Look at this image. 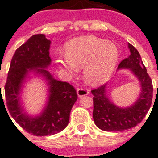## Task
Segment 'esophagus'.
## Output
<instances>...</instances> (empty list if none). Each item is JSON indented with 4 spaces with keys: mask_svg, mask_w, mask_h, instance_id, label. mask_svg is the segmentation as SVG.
I'll return each instance as SVG.
<instances>
[{
    "mask_svg": "<svg viewBox=\"0 0 158 158\" xmlns=\"http://www.w3.org/2000/svg\"><path fill=\"white\" fill-rule=\"evenodd\" d=\"M89 94V91L88 89H86V88H78L77 89V94L79 97H82V96H86Z\"/></svg>",
    "mask_w": 158,
    "mask_h": 158,
    "instance_id": "34e87169",
    "label": "esophagus"
}]
</instances>
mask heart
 Masks as SVG:
<instances>
[{
  "label": "heart",
  "mask_w": 158,
  "mask_h": 158,
  "mask_svg": "<svg viewBox=\"0 0 158 158\" xmlns=\"http://www.w3.org/2000/svg\"><path fill=\"white\" fill-rule=\"evenodd\" d=\"M67 57L57 59L60 69L70 75L83 68L86 83L92 86L102 84L113 73L119 56L116 44L93 35L73 38L65 45Z\"/></svg>",
  "instance_id": "1"
}]
</instances>
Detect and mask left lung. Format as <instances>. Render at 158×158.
Returning <instances> with one entry per match:
<instances>
[{
	"mask_svg": "<svg viewBox=\"0 0 158 158\" xmlns=\"http://www.w3.org/2000/svg\"><path fill=\"white\" fill-rule=\"evenodd\" d=\"M131 54L120 63L118 69H128L141 83V94L131 106L120 108L115 106L106 95V84L92 89L94 98L93 118L98 128L109 131H120L135 127L141 123L152 104L153 84L137 49L128 43Z\"/></svg>",
	"mask_w": 158,
	"mask_h": 158,
	"instance_id": "obj_1",
	"label": "left lung"
}]
</instances>
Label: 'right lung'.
Masks as SVG:
<instances>
[{
  "instance_id": "obj_1",
  "label": "right lung",
  "mask_w": 158,
  "mask_h": 158,
  "mask_svg": "<svg viewBox=\"0 0 158 158\" xmlns=\"http://www.w3.org/2000/svg\"><path fill=\"white\" fill-rule=\"evenodd\" d=\"M50 43L41 34L31 36L19 46L11 60L5 86L6 105L12 117L23 129L36 136L51 135L63 131L69 124L71 110L78 98L76 89L72 85L53 79L44 69L51 63ZM31 70L43 76L50 86L48 105L44 112L35 118L27 115L19 102L21 86Z\"/></svg>"
}]
</instances>
